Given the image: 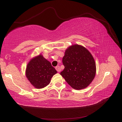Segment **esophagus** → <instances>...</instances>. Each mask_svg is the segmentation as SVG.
<instances>
[{"instance_id": "34e87169", "label": "esophagus", "mask_w": 122, "mask_h": 122, "mask_svg": "<svg viewBox=\"0 0 122 122\" xmlns=\"http://www.w3.org/2000/svg\"><path fill=\"white\" fill-rule=\"evenodd\" d=\"M55 69H56V71H57V72H60L61 70V68H60V66H56V67H55Z\"/></svg>"}]
</instances>
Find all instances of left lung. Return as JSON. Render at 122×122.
I'll list each match as a JSON object with an SVG mask.
<instances>
[{"label":"left lung","mask_w":122,"mask_h":122,"mask_svg":"<svg viewBox=\"0 0 122 122\" xmlns=\"http://www.w3.org/2000/svg\"><path fill=\"white\" fill-rule=\"evenodd\" d=\"M65 69L60 74L76 90L86 87L96 74L94 59L86 48L78 45L69 47L62 58Z\"/></svg>","instance_id":"8db88e82"}]
</instances>
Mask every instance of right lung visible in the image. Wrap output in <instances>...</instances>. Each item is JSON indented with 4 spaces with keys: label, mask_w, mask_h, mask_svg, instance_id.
I'll return each instance as SVG.
<instances>
[{
    "label": "right lung",
    "mask_w": 122,
    "mask_h": 122,
    "mask_svg": "<svg viewBox=\"0 0 122 122\" xmlns=\"http://www.w3.org/2000/svg\"><path fill=\"white\" fill-rule=\"evenodd\" d=\"M56 70L41 55L32 59L28 64L26 76L36 88H42L48 85Z\"/></svg>",
    "instance_id": "add662e5"
}]
</instances>
